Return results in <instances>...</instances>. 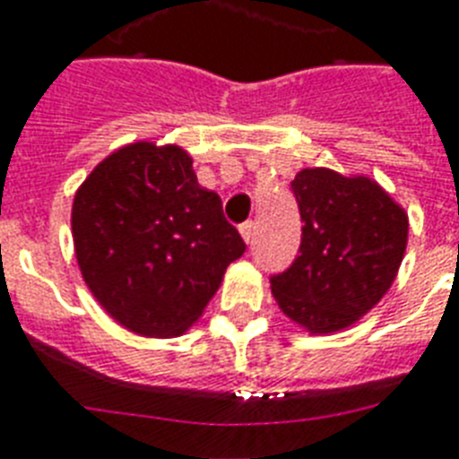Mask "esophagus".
<instances>
[{"label": "esophagus", "mask_w": 459, "mask_h": 459, "mask_svg": "<svg viewBox=\"0 0 459 459\" xmlns=\"http://www.w3.org/2000/svg\"><path fill=\"white\" fill-rule=\"evenodd\" d=\"M253 220H248V222H244V225L239 227V232H241V237H244V241H247V244H251L253 241Z\"/></svg>", "instance_id": "34e87169"}]
</instances>
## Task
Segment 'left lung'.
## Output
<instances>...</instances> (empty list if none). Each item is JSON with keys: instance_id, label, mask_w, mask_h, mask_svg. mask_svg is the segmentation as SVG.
Returning <instances> with one entry per match:
<instances>
[{"instance_id": "obj_1", "label": "left lung", "mask_w": 459, "mask_h": 459, "mask_svg": "<svg viewBox=\"0 0 459 459\" xmlns=\"http://www.w3.org/2000/svg\"><path fill=\"white\" fill-rule=\"evenodd\" d=\"M300 247L270 277L287 317L310 333L351 327L394 284L408 244V215L369 178L306 168L291 182Z\"/></svg>"}]
</instances>
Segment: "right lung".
Returning a JSON list of instances; mask_svg holds the SVG:
<instances>
[{
  "mask_svg": "<svg viewBox=\"0 0 459 459\" xmlns=\"http://www.w3.org/2000/svg\"><path fill=\"white\" fill-rule=\"evenodd\" d=\"M80 273L113 320L178 336L199 320L247 244L222 201L196 182L189 153L152 142L99 163L73 201Z\"/></svg>",
  "mask_w": 459,
  "mask_h": 459,
  "instance_id": "obj_1",
  "label": "right lung"
}]
</instances>
